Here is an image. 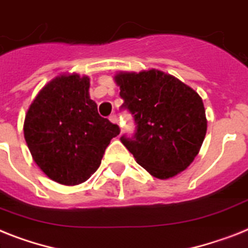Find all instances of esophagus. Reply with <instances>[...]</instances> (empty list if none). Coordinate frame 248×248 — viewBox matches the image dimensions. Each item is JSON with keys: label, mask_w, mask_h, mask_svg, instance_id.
I'll list each match as a JSON object with an SVG mask.
<instances>
[{"label": "esophagus", "mask_w": 248, "mask_h": 248, "mask_svg": "<svg viewBox=\"0 0 248 248\" xmlns=\"http://www.w3.org/2000/svg\"><path fill=\"white\" fill-rule=\"evenodd\" d=\"M109 121L110 122H113V124H118V117L117 114H110L109 116Z\"/></svg>", "instance_id": "obj_1"}]
</instances>
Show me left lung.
<instances>
[{
    "mask_svg": "<svg viewBox=\"0 0 248 248\" xmlns=\"http://www.w3.org/2000/svg\"><path fill=\"white\" fill-rule=\"evenodd\" d=\"M136 130L121 142L152 176L167 180L182 172L199 154L206 116L202 99L178 78L158 70L121 72L114 78Z\"/></svg>",
    "mask_w": 248,
    "mask_h": 248,
    "instance_id": "8db88e82",
    "label": "left lung"
}]
</instances>
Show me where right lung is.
Returning a JSON list of instances; mask_svg holds the SVG:
<instances>
[{
    "instance_id": "1",
    "label": "right lung",
    "mask_w": 248,
    "mask_h": 248,
    "mask_svg": "<svg viewBox=\"0 0 248 248\" xmlns=\"http://www.w3.org/2000/svg\"><path fill=\"white\" fill-rule=\"evenodd\" d=\"M89 78L57 76L38 93L24 122L34 162L51 180L74 186L99 168L120 127L98 113Z\"/></svg>"
}]
</instances>
